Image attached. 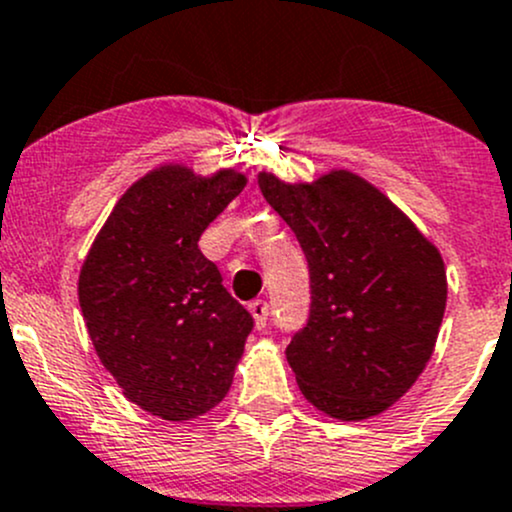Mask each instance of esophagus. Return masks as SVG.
Wrapping results in <instances>:
<instances>
[{"label": "esophagus", "instance_id": "34e87169", "mask_svg": "<svg viewBox=\"0 0 512 512\" xmlns=\"http://www.w3.org/2000/svg\"><path fill=\"white\" fill-rule=\"evenodd\" d=\"M250 314L255 316V326L265 328L267 326V316H270V304L265 299H255L250 304Z\"/></svg>", "mask_w": 512, "mask_h": 512}]
</instances>
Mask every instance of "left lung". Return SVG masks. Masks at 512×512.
<instances>
[{"instance_id":"1","label":"left lung","mask_w":512,"mask_h":512,"mask_svg":"<svg viewBox=\"0 0 512 512\" xmlns=\"http://www.w3.org/2000/svg\"><path fill=\"white\" fill-rule=\"evenodd\" d=\"M257 184L309 262V319L287 346L301 395L343 422L385 412L432 358L446 309L439 250L351 171L314 184L262 171Z\"/></svg>"}]
</instances>
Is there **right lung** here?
<instances>
[{
    "label": "right lung",
    "instance_id": "add662e5",
    "mask_svg": "<svg viewBox=\"0 0 512 512\" xmlns=\"http://www.w3.org/2000/svg\"><path fill=\"white\" fill-rule=\"evenodd\" d=\"M238 171L196 176L166 164L127 188L78 279L85 326L125 397L169 422L213 410L233 385L250 311L198 250L245 188Z\"/></svg>",
    "mask_w": 512,
    "mask_h": 512
}]
</instances>
